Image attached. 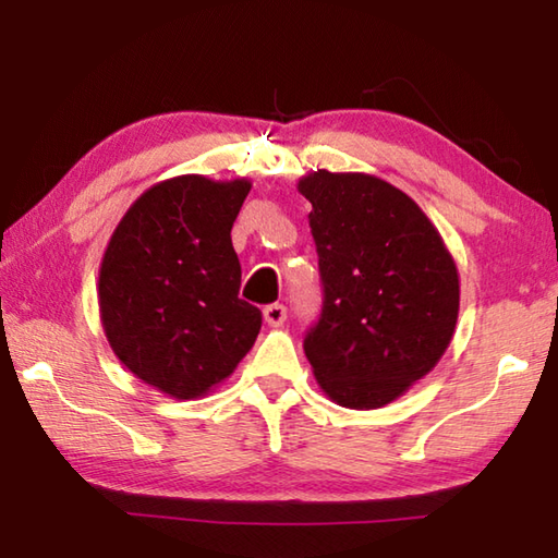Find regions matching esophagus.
<instances>
[{
	"label": "esophagus",
	"instance_id": "esophagus-1",
	"mask_svg": "<svg viewBox=\"0 0 558 558\" xmlns=\"http://www.w3.org/2000/svg\"><path fill=\"white\" fill-rule=\"evenodd\" d=\"M263 317H266L270 327H280V324L288 319V307L278 305V302H276V305H268L266 310H263Z\"/></svg>",
	"mask_w": 558,
	"mask_h": 558
}]
</instances>
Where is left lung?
<instances>
[{
	"label": "left lung",
	"instance_id": "left-lung-1",
	"mask_svg": "<svg viewBox=\"0 0 558 558\" xmlns=\"http://www.w3.org/2000/svg\"><path fill=\"white\" fill-rule=\"evenodd\" d=\"M298 190L312 205L324 295L305 356L341 408H383L451 343L459 270L437 227L390 182L317 170Z\"/></svg>",
	"mask_w": 558,
	"mask_h": 558
}]
</instances>
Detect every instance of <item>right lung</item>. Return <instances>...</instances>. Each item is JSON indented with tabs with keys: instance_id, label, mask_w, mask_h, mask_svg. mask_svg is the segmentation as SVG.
I'll use <instances>...</instances> for the list:
<instances>
[{
	"instance_id": "add662e5",
	"label": "right lung",
	"mask_w": 558,
	"mask_h": 558,
	"mask_svg": "<svg viewBox=\"0 0 558 558\" xmlns=\"http://www.w3.org/2000/svg\"><path fill=\"white\" fill-rule=\"evenodd\" d=\"M246 178L178 175L146 190L109 239L99 317L117 359L156 390L192 400L229 378L260 331L239 298L231 227Z\"/></svg>"
}]
</instances>
